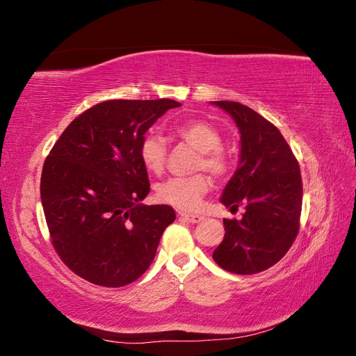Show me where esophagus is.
I'll use <instances>...</instances> for the list:
<instances>
[{
    "mask_svg": "<svg viewBox=\"0 0 356 356\" xmlns=\"http://www.w3.org/2000/svg\"><path fill=\"white\" fill-rule=\"evenodd\" d=\"M179 215L182 218H184L186 221L191 222V224H196V222H200L203 220L202 215H197V213H186V212H179Z\"/></svg>",
    "mask_w": 356,
    "mask_h": 356,
    "instance_id": "esophagus-1",
    "label": "esophagus"
}]
</instances>
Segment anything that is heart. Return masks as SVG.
<instances>
[{"mask_svg": "<svg viewBox=\"0 0 356 356\" xmlns=\"http://www.w3.org/2000/svg\"><path fill=\"white\" fill-rule=\"evenodd\" d=\"M177 136L200 152L197 170H208L215 177H222L230 169V159L224 153L222 135L213 124L204 120H188L177 127ZM139 157L144 168L159 175L163 172L168 157L166 139L160 134H148L139 145ZM211 187L207 175L199 174L190 178H170L157 187V197L182 211L196 209L202 197Z\"/></svg>", "mask_w": 356, "mask_h": 356, "instance_id": "obj_1", "label": "heart"}]
</instances>
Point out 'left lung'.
Returning a JSON list of instances; mask_svg holds the SVG:
<instances>
[{
  "label": "left lung",
  "instance_id": "obj_1",
  "mask_svg": "<svg viewBox=\"0 0 356 356\" xmlns=\"http://www.w3.org/2000/svg\"><path fill=\"white\" fill-rule=\"evenodd\" d=\"M241 132V157L221 203L245 204L242 220H224V239L212 258L238 275L263 272L288 252L300 229L303 184L298 161L279 129L250 106L213 101Z\"/></svg>",
  "mask_w": 356,
  "mask_h": 356
}]
</instances>
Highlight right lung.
Returning <instances> with one entry per match:
<instances>
[{
    "label": "right lung",
    "mask_w": 356,
    "mask_h": 356,
    "mask_svg": "<svg viewBox=\"0 0 356 356\" xmlns=\"http://www.w3.org/2000/svg\"><path fill=\"white\" fill-rule=\"evenodd\" d=\"M179 105L105 101L74 118L53 145L41 174L42 209L60 260L86 281L124 286L153 263L175 211L141 203L149 181L139 145L157 118Z\"/></svg>",
    "instance_id": "obj_1"
}]
</instances>
